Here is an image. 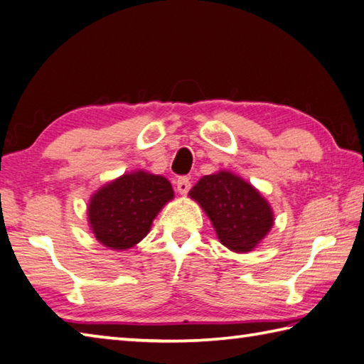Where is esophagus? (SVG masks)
Listing matches in <instances>:
<instances>
[{"instance_id":"obj_1","label":"esophagus","mask_w":364,"mask_h":364,"mask_svg":"<svg viewBox=\"0 0 364 364\" xmlns=\"http://www.w3.org/2000/svg\"><path fill=\"white\" fill-rule=\"evenodd\" d=\"M176 183H177V191H179L181 195H187V193H188L190 188H191V182H190L188 177H185V176L179 177V179H177Z\"/></svg>"}]
</instances>
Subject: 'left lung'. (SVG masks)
Returning <instances> with one entry per match:
<instances>
[{
	"mask_svg": "<svg viewBox=\"0 0 364 364\" xmlns=\"http://www.w3.org/2000/svg\"><path fill=\"white\" fill-rule=\"evenodd\" d=\"M190 196L201 204L220 242L237 253L253 250L273 226V212L261 193L228 171L204 176Z\"/></svg>",
	"mask_w": 364,
	"mask_h": 364,
	"instance_id": "left-lung-1",
	"label": "left lung"
}]
</instances>
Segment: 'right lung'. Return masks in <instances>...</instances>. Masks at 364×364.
I'll return each mask as SVG.
<instances>
[{
	"label": "right lung",
	"instance_id": "1",
	"mask_svg": "<svg viewBox=\"0 0 364 364\" xmlns=\"http://www.w3.org/2000/svg\"><path fill=\"white\" fill-rule=\"evenodd\" d=\"M174 191L161 176L136 171L107 183L91 198L87 217L97 240L111 250H127L144 239L154 218Z\"/></svg>",
	"mask_w": 364,
	"mask_h": 364
}]
</instances>
